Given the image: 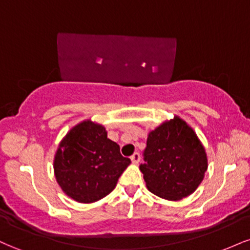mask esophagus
I'll return each mask as SVG.
<instances>
[{
  "mask_svg": "<svg viewBox=\"0 0 250 250\" xmlns=\"http://www.w3.org/2000/svg\"><path fill=\"white\" fill-rule=\"evenodd\" d=\"M130 160H131V162L135 163V165H137V163L140 162V160H141V156H140L139 153H134L133 155H131Z\"/></svg>",
  "mask_w": 250,
  "mask_h": 250,
  "instance_id": "1",
  "label": "esophagus"
}]
</instances>
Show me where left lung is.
Here are the masks:
<instances>
[{
    "label": "left lung",
    "mask_w": 250,
    "mask_h": 250,
    "mask_svg": "<svg viewBox=\"0 0 250 250\" xmlns=\"http://www.w3.org/2000/svg\"><path fill=\"white\" fill-rule=\"evenodd\" d=\"M143 160L140 169L147 188L171 201L194 193L208 167L196 134L177 116L148 135Z\"/></svg>",
    "instance_id": "8db88e82"
}]
</instances>
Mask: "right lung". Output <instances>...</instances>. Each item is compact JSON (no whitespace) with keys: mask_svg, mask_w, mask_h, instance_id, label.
<instances>
[{"mask_svg":"<svg viewBox=\"0 0 250 250\" xmlns=\"http://www.w3.org/2000/svg\"><path fill=\"white\" fill-rule=\"evenodd\" d=\"M130 163L120 146L107 137L100 125L84 121L74 127L60 143L54 161L57 182L71 199L95 202L114 190Z\"/></svg>","mask_w":250,"mask_h":250,"instance_id":"add662e5","label":"right lung"}]
</instances>
